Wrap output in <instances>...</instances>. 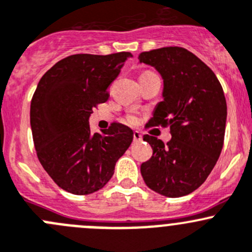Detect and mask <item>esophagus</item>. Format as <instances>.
Masks as SVG:
<instances>
[{
	"label": "esophagus",
	"mask_w": 252,
	"mask_h": 252,
	"mask_svg": "<svg viewBox=\"0 0 252 252\" xmlns=\"http://www.w3.org/2000/svg\"><path fill=\"white\" fill-rule=\"evenodd\" d=\"M133 141L134 142H141L142 141V134L138 131L133 132Z\"/></svg>",
	"instance_id": "34e87169"
}]
</instances>
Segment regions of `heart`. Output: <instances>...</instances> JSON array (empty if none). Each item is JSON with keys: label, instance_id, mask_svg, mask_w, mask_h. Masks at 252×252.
<instances>
[{"label": "heart", "instance_id": "b5f03b06", "mask_svg": "<svg viewBox=\"0 0 252 252\" xmlns=\"http://www.w3.org/2000/svg\"><path fill=\"white\" fill-rule=\"evenodd\" d=\"M148 72H152V71H145V72H143V74H148ZM127 123L134 124L136 123V118H134L133 115H128L127 116Z\"/></svg>", "mask_w": 252, "mask_h": 252}]
</instances>
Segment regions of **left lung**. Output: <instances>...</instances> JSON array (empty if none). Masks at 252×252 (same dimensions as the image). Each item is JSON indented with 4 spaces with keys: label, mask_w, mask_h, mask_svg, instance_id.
<instances>
[{
    "label": "left lung",
    "mask_w": 252,
    "mask_h": 252,
    "mask_svg": "<svg viewBox=\"0 0 252 252\" xmlns=\"http://www.w3.org/2000/svg\"><path fill=\"white\" fill-rule=\"evenodd\" d=\"M164 79V100L150 126H170L172 138L145 134L153 155L141 165L152 190L180 198L198 189L219 160L224 141L227 103L219 79L203 61L183 47H162L138 56Z\"/></svg>",
    "instance_id": "left-lung-1"
}]
</instances>
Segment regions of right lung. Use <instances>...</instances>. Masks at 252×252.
I'll return each mask as SVG.
<instances>
[{
    "mask_svg": "<svg viewBox=\"0 0 252 252\" xmlns=\"http://www.w3.org/2000/svg\"><path fill=\"white\" fill-rule=\"evenodd\" d=\"M129 52L72 54L41 77L31 99L30 124L36 154L58 187L76 195L99 190L133 139V132L113 123L91 133L93 108L105 103Z\"/></svg>",
    "mask_w": 252,
    "mask_h": 252,
    "instance_id": "right-lung-1",
    "label": "right lung"
}]
</instances>
